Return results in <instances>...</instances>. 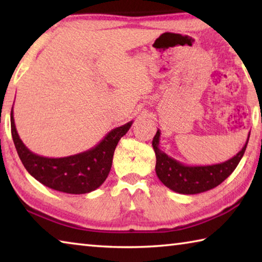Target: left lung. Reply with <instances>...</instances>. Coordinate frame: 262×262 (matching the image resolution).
Returning a JSON list of instances; mask_svg holds the SVG:
<instances>
[{
  "label": "left lung",
  "mask_w": 262,
  "mask_h": 262,
  "mask_svg": "<svg viewBox=\"0 0 262 262\" xmlns=\"http://www.w3.org/2000/svg\"><path fill=\"white\" fill-rule=\"evenodd\" d=\"M161 132L154 136L152 147L156 154V174L162 183L180 194H199L215 188L232 173L245 152L250 134L243 149L229 161L214 165L188 166L168 157L159 149Z\"/></svg>",
  "instance_id": "left-lung-1"
}]
</instances>
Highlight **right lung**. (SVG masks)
<instances>
[{"label": "right lung", "instance_id": "add662e5", "mask_svg": "<svg viewBox=\"0 0 262 262\" xmlns=\"http://www.w3.org/2000/svg\"><path fill=\"white\" fill-rule=\"evenodd\" d=\"M11 135L17 154L26 171L39 183L68 194H85L99 187L107 178L114 150L133 121L114 128L96 147L73 156L48 158L39 156L25 147L17 133L11 110Z\"/></svg>", "mask_w": 262, "mask_h": 262}]
</instances>
